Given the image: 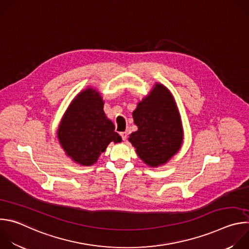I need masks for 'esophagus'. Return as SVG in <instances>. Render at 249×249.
Returning <instances> with one entry per match:
<instances>
[{"mask_svg": "<svg viewBox=\"0 0 249 249\" xmlns=\"http://www.w3.org/2000/svg\"><path fill=\"white\" fill-rule=\"evenodd\" d=\"M120 136L122 137L123 141H126V139H127V132H121Z\"/></svg>", "mask_w": 249, "mask_h": 249, "instance_id": "obj_1", "label": "esophagus"}]
</instances>
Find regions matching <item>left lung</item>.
Listing matches in <instances>:
<instances>
[{
	"label": "left lung",
	"instance_id": "8db88e82",
	"mask_svg": "<svg viewBox=\"0 0 249 249\" xmlns=\"http://www.w3.org/2000/svg\"><path fill=\"white\" fill-rule=\"evenodd\" d=\"M138 130L129 141L139 158L151 167L166 163L179 151L183 141L180 114L170 91L157 84L133 111Z\"/></svg>",
	"mask_w": 249,
	"mask_h": 249
}]
</instances>
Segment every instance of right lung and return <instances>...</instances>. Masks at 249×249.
Here are the masks:
<instances>
[{
	"instance_id": "right-lung-1",
	"label": "right lung",
	"mask_w": 249,
	"mask_h": 249,
	"mask_svg": "<svg viewBox=\"0 0 249 249\" xmlns=\"http://www.w3.org/2000/svg\"><path fill=\"white\" fill-rule=\"evenodd\" d=\"M100 93L89 88L71 102L58 128V139L66 155L82 165H91L109 143L122 141L103 111Z\"/></svg>"
}]
</instances>
